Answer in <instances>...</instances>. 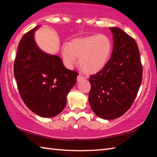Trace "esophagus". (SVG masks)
I'll list each match as a JSON object with an SVG mask.
<instances>
[{
    "label": "esophagus",
    "instance_id": "34e87169",
    "mask_svg": "<svg viewBox=\"0 0 157 157\" xmlns=\"http://www.w3.org/2000/svg\"><path fill=\"white\" fill-rule=\"evenodd\" d=\"M84 79V77L82 76V75H78V78H77V79H78V82L81 81L82 79Z\"/></svg>",
    "mask_w": 157,
    "mask_h": 157
}]
</instances>
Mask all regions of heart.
I'll return each instance as SVG.
<instances>
[{
  "mask_svg": "<svg viewBox=\"0 0 157 157\" xmlns=\"http://www.w3.org/2000/svg\"><path fill=\"white\" fill-rule=\"evenodd\" d=\"M112 52L111 39L105 34H95L84 38L76 39L62 46V53L68 67L76 63L85 73L95 74L105 67Z\"/></svg>",
  "mask_w": 157,
  "mask_h": 157,
  "instance_id": "obj_1",
  "label": "heart"
}]
</instances>
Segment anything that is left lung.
<instances>
[{
	"label": "left lung",
	"mask_w": 157,
	"mask_h": 157,
	"mask_svg": "<svg viewBox=\"0 0 157 157\" xmlns=\"http://www.w3.org/2000/svg\"><path fill=\"white\" fill-rule=\"evenodd\" d=\"M113 48L105 67L90 76L89 102L95 115L118 118L131 107L140 86L143 67L135 40L118 28H109Z\"/></svg>",
	"instance_id": "1"
}]
</instances>
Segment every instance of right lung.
Segmentation results:
<instances>
[{"label": "right lung", "instance_id": "1", "mask_svg": "<svg viewBox=\"0 0 157 157\" xmlns=\"http://www.w3.org/2000/svg\"><path fill=\"white\" fill-rule=\"evenodd\" d=\"M21 38L14 61V73L25 105L36 115L51 118L62 112L67 95L78 73L66 68L59 57L44 52L34 41V31Z\"/></svg>", "mask_w": 157, "mask_h": 157}]
</instances>
